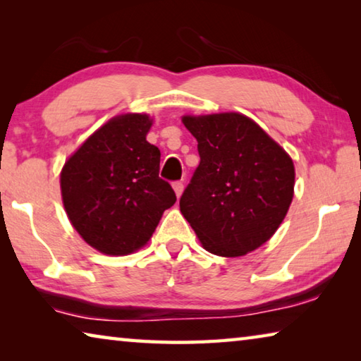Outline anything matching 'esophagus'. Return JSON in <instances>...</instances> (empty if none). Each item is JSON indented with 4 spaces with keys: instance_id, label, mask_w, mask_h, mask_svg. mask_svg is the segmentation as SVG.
Returning a JSON list of instances; mask_svg holds the SVG:
<instances>
[{
    "instance_id": "esophagus-1",
    "label": "esophagus",
    "mask_w": 361,
    "mask_h": 361,
    "mask_svg": "<svg viewBox=\"0 0 361 361\" xmlns=\"http://www.w3.org/2000/svg\"><path fill=\"white\" fill-rule=\"evenodd\" d=\"M173 189H175L176 197H180L183 192V181H173Z\"/></svg>"
}]
</instances>
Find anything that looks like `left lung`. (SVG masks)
Listing matches in <instances>:
<instances>
[{"label":"left lung","instance_id":"obj_1","mask_svg":"<svg viewBox=\"0 0 361 361\" xmlns=\"http://www.w3.org/2000/svg\"><path fill=\"white\" fill-rule=\"evenodd\" d=\"M200 162L180 210L205 250L234 258L267 242L283 221L295 188L285 149L239 113L185 116Z\"/></svg>","mask_w":361,"mask_h":361}]
</instances>
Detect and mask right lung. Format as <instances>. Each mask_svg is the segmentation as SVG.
Wrapping results in <instances>:
<instances>
[{
  "label": "right lung",
  "instance_id": "add662e5",
  "mask_svg": "<svg viewBox=\"0 0 361 361\" xmlns=\"http://www.w3.org/2000/svg\"><path fill=\"white\" fill-rule=\"evenodd\" d=\"M149 127L146 114L108 121L60 175L66 215L102 253L127 255L143 247L176 200L172 186L159 176L161 151L146 142Z\"/></svg>",
  "mask_w": 361,
  "mask_h": 361
}]
</instances>
